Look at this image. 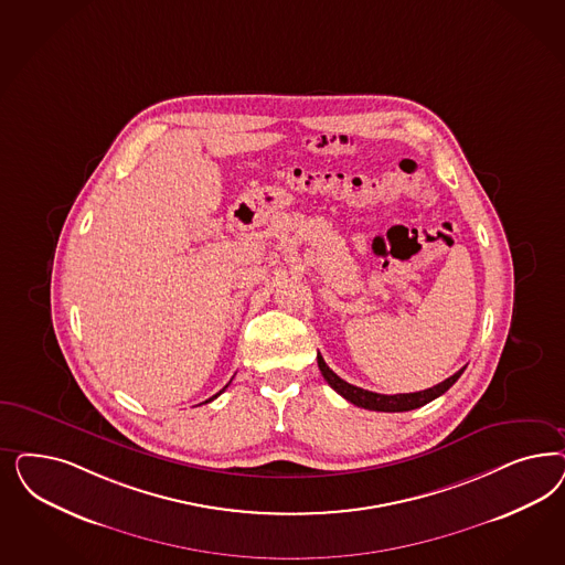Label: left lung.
<instances>
[{
  "mask_svg": "<svg viewBox=\"0 0 565 565\" xmlns=\"http://www.w3.org/2000/svg\"><path fill=\"white\" fill-rule=\"evenodd\" d=\"M318 367L327 381L341 397H345L347 401H351L353 405L358 407H364V409H372V412H409V409H418L422 405L430 403L433 399L440 397L443 393H447L454 384L457 383V379L461 376V372L466 367H461L459 372H456L454 376H449L447 381L438 383L433 388H426V391H418V393H399V395H381V393H372V391H365L360 386H353V384L345 383L341 376H337L330 367H328L324 358L318 353Z\"/></svg>",
  "mask_w": 565,
  "mask_h": 565,
  "instance_id": "8db88e82",
  "label": "left lung"
}]
</instances>
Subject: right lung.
<instances>
[{
  "mask_svg": "<svg viewBox=\"0 0 565 565\" xmlns=\"http://www.w3.org/2000/svg\"><path fill=\"white\" fill-rule=\"evenodd\" d=\"M226 386H228V384H226ZM226 386H224V388H226ZM224 388H222V391H224ZM222 391H220V393H222ZM220 393H216V395H214V397H210V399H207V401L216 399V397H218ZM207 401H205V403H207Z\"/></svg>",
  "mask_w": 565,
  "mask_h": 565,
  "instance_id": "right-lung-1",
  "label": "right lung"
}]
</instances>
